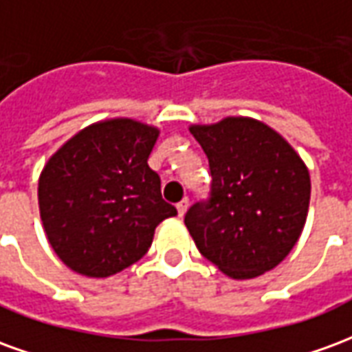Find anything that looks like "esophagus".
Returning a JSON list of instances; mask_svg holds the SVG:
<instances>
[{"mask_svg": "<svg viewBox=\"0 0 352 352\" xmlns=\"http://www.w3.org/2000/svg\"><path fill=\"white\" fill-rule=\"evenodd\" d=\"M186 209H188V199L184 198L177 204V213H179V217H183V214L186 213Z\"/></svg>", "mask_w": 352, "mask_h": 352, "instance_id": "34e87169", "label": "esophagus"}]
</instances>
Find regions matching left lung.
<instances>
[{
	"label": "left lung",
	"instance_id": "left-lung-1",
	"mask_svg": "<svg viewBox=\"0 0 352 352\" xmlns=\"http://www.w3.org/2000/svg\"><path fill=\"white\" fill-rule=\"evenodd\" d=\"M211 169V198L184 214L198 251L232 279H254L298 243L309 211V169L280 133L249 116L192 124Z\"/></svg>",
	"mask_w": 352,
	"mask_h": 352
}]
</instances>
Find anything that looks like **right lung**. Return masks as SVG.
Segmentation results:
<instances>
[{
	"label": "right lung",
	"mask_w": 352,
	"mask_h": 352,
	"mask_svg": "<svg viewBox=\"0 0 352 352\" xmlns=\"http://www.w3.org/2000/svg\"><path fill=\"white\" fill-rule=\"evenodd\" d=\"M160 130L133 118L94 122L67 139L39 175V213L52 251L69 270L111 277L135 264L177 209L148 168Z\"/></svg>",
	"instance_id": "obj_1"
}]
</instances>
